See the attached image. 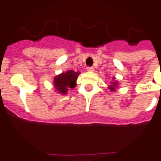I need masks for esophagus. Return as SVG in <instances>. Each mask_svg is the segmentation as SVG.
Instances as JSON below:
<instances>
[{
	"label": "esophagus",
	"instance_id": "esophagus-1",
	"mask_svg": "<svg viewBox=\"0 0 161 161\" xmlns=\"http://www.w3.org/2000/svg\"><path fill=\"white\" fill-rule=\"evenodd\" d=\"M86 70H87V71H89V72H93L94 68L93 67H87Z\"/></svg>",
	"mask_w": 161,
	"mask_h": 161
}]
</instances>
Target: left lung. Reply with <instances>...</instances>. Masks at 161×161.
I'll return each instance as SVG.
<instances>
[{
  "label": "left lung",
  "instance_id": "left-lung-1",
  "mask_svg": "<svg viewBox=\"0 0 161 161\" xmlns=\"http://www.w3.org/2000/svg\"><path fill=\"white\" fill-rule=\"evenodd\" d=\"M119 86V83H118V81L117 80H115V77H113L112 79V81L110 82V85L108 86V89L109 90H110V91H116V88L117 87Z\"/></svg>",
  "mask_w": 161,
  "mask_h": 161
}]
</instances>
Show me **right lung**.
<instances>
[{"label":"right lung","mask_w":161,"mask_h":161,"mask_svg":"<svg viewBox=\"0 0 161 161\" xmlns=\"http://www.w3.org/2000/svg\"><path fill=\"white\" fill-rule=\"evenodd\" d=\"M80 74L79 71L74 70H67L65 72H62L58 75L54 77L53 83L54 87L56 89L57 93L61 95H66L69 89H73L76 86V80L78 75Z\"/></svg>","instance_id":"obj_1"}]
</instances>
